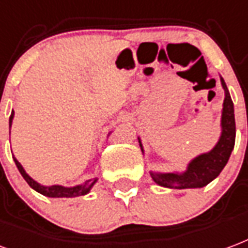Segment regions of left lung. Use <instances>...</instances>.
I'll return each mask as SVG.
<instances>
[{"instance_id": "1", "label": "left lung", "mask_w": 248, "mask_h": 248, "mask_svg": "<svg viewBox=\"0 0 248 248\" xmlns=\"http://www.w3.org/2000/svg\"><path fill=\"white\" fill-rule=\"evenodd\" d=\"M221 85L225 91V100L221 115V135L216 146L209 152L200 154L192 159L184 172H154L150 170L152 180L157 185L170 189H192L202 188L212 183L222 172L229 161L235 144V117L234 104L226 87V82L221 78ZM140 150L144 154L140 138H138Z\"/></svg>"}]
</instances>
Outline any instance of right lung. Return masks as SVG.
<instances>
[{"label":"right lung","instance_id":"obj_1","mask_svg":"<svg viewBox=\"0 0 248 248\" xmlns=\"http://www.w3.org/2000/svg\"><path fill=\"white\" fill-rule=\"evenodd\" d=\"M13 118H14V110H12V114L9 118V127L12 129L13 124ZM110 135V133H109ZM14 161H16V166L18 170L21 172L22 177L26 180V183L30 185L31 188L36 190L38 193L43 194L46 197H52V199H72V197H78V196H85L91 192L93 188V185L96 184L98 179H89V180L84 181L82 184L75 185V186H63V185H42L38 181H35L32 177L27 175L25 168L22 167L19 161L16 160V157L13 156Z\"/></svg>","mask_w":248,"mask_h":248}]
</instances>
